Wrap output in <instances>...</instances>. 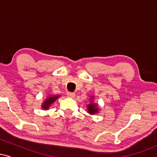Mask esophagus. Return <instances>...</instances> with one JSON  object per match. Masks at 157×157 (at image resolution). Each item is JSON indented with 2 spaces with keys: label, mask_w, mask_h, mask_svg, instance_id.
I'll list each match as a JSON object with an SVG mask.
<instances>
[{
  "label": "esophagus",
  "mask_w": 157,
  "mask_h": 157,
  "mask_svg": "<svg viewBox=\"0 0 157 157\" xmlns=\"http://www.w3.org/2000/svg\"><path fill=\"white\" fill-rule=\"evenodd\" d=\"M67 96L68 97H69V98H74V97H75V94L72 92H68Z\"/></svg>",
  "instance_id": "obj_1"
}]
</instances>
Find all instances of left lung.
Masks as SVG:
<instances>
[{
    "label": "left lung",
    "instance_id": "left-lung-1",
    "mask_svg": "<svg viewBox=\"0 0 157 157\" xmlns=\"http://www.w3.org/2000/svg\"><path fill=\"white\" fill-rule=\"evenodd\" d=\"M93 100H94V96H91L90 102L87 105V111L88 113H90L91 115L96 114V113H98L99 111H100V110H99L100 109H99L98 104L94 102Z\"/></svg>",
    "mask_w": 157,
    "mask_h": 157
}]
</instances>
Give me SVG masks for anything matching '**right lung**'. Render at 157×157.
Returning <instances> with one entry per match:
<instances>
[{
    "label": "right lung",
    "instance_id": "right-lung-1",
    "mask_svg": "<svg viewBox=\"0 0 157 157\" xmlns=\"http://www.w3.org/2000/svg\"><path fill=\"white\" fill-rule=\"evenodd\" d=\"M60 97V95L49 94L48 96H47L46 99H45V100H44L42 105H41V108L44 110H48L49 109L50 106H51L52 104L57 100V99H58Z\"/></svg>",
    "mask_w": 157,
    "mask_h": 157
}]
</instances>
